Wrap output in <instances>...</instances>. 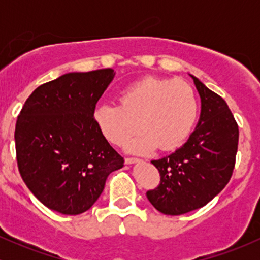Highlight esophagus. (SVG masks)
<instances>
[{"mask_svg": "<svg viewBox=\"0 0 260 260\" xmlns=\"http://www.w3.org/2000/svg\"><path fill=\"white\" fill-rule=\"evenodd\" d=\"M139 159H137V157H126L124 159V162L127 164V165H131V164H136V162H139Z\"/></svg>", "mask_w": 260, "mask_h": 260, "instance_id": "obj_1", "label": "esophagus"}]
</instances>
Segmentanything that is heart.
I'll return each mask as SVG.
<instances>
[{
    "label": "heart",
    "mask_w": 260,
    "mask_h": 260,
    "mask_svg": "<svg viewBox=\"0 0 260 260\" xmlns=\"http://www.w3.org/2000/svg\"><path fill=\"white\" fill-rule=\"evenodd\" d=\"M118 105L103 104L94 110L95 124L112 144L133 153L161 151L180 147L192 132L198 117V101L189 85L175 79L147 77L127 86L118 95Z\"/></svg>",
    "instance_id": "b5f03b06"
}]
</instances>
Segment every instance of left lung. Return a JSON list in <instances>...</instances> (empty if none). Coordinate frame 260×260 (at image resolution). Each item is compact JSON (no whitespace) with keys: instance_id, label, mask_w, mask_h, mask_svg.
Returning a JSON list of instances; mask_svg holds the SVG:
<instances>
[{"instance_id":"1","label":"left lung","mask_w":260,"mask_h":260,"mask_svg":"<svg viewBox=\"0 0 260 260\" xmlns=\"http://www.w3.org/2000/svg\"><path fill=\"white\" fill-rule=\"evenodd\" d=\"M190 77L202 104L196 129L175 153L151 161L160 172V184L147 197L165 215L204 207L225 188L235 168L238 126L234 115L221 96Z\"/></svg>"}]
</instances>
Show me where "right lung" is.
Wrapping results in <instances>:
<instances>
[{
    "label": "right lung",
    "instance_id": "1",
    "mask_svg": "<svg viewBox=\"0 0 260 260\" xmlns=\"http://www.w3.org/2000/svg\"><path fill=\"white\" fill-rule=\"evenodd\" d=\"M111 68L66 73L31 92L18 116L17 162L45 207L78 215L98 201L123 157L95 124V105L112 82Z\"/></svg>",
    "mask_w": 260,
    "mask_h": 260
}]
</instances>
